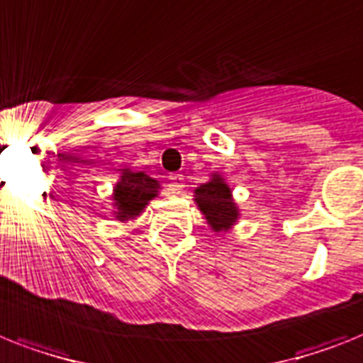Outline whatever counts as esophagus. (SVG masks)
Here are the masks:
<instances>
[{
    "label": "esophagus",
    "instance_id": "34e87169",
    "mask_svg": "<svg viewBox=\"0 0 363 363\" xmlns=\"http://www.w3.org/2000/svg\"><path fill=\"white\" fill-rule=\"evenodd\" d=\"M185 184H184V176L182 174H172L169 178V189L172 193H179V191H184Z\"/></svg>",
    "mask_w": 363,
    "mask_h": 363
}]
</instances>
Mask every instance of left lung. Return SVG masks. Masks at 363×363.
<instances>
[{"label":"left lung","mask_w":363,"mask_h":363,"mask_svg":"<svg viewBox=\"0 0 363 363\" xmlns=\"http://www.w3.org/2000/svg\"><path fill=\"white\" fill-rule=\"evenodd\" d=\"M194 194H196V203H199L200 211L206 215L215 232H224L235 223L238 208L232 200V191L224 184L223 178L215 176L209 184L200 185Z\"/></svg>","instance_id":"obj_1"}]
</instances>
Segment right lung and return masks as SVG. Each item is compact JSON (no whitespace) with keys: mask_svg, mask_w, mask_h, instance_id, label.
Masks as SVG:
<instances>
[{"mask_svg":"<svg viewBox=\"0 0 363 363\" xmlns=\"http://www.w3.org/2000/svg\"><path fill=\"white\" fill-rule=\"evenodd\" d=\"M157 182L145 174V172H130L125 170L121 182L115 187V206L116 218L125 220L140 213L148 200H152L157 193Z\"/></svg>","mask_w":363,"mask_h":363,"instance_id":"obj_1","label":"right lung"}]
</instances>
